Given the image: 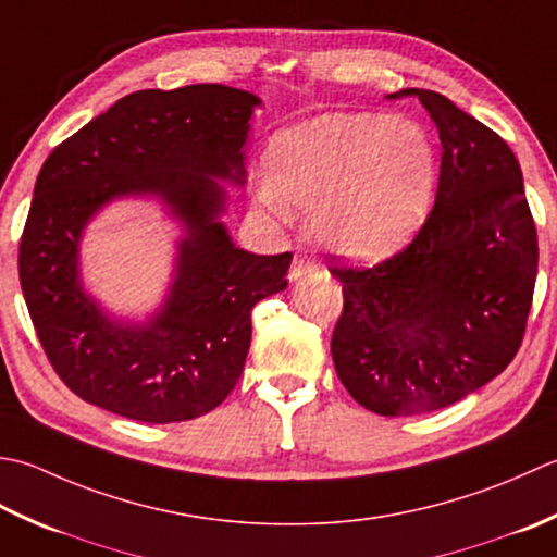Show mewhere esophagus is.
I'll return each mask as SVG.
<instances>
[{"label":"esophagus","instance_id":"esophagus-1","mask_svg":"<svg viewBox=\"0 0 557 557\" xmlns=\"http://www.w3.org/2000/svg\"><path fill=\"white\" fill-rule=\"evenodd\" d=\"M314 269V262L308 255H295L293 257V264H290V281H300L305 274H310Z\"/></svg>","mask_w":557,"mask_h":557}]
</instances>
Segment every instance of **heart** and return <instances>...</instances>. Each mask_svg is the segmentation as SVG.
Masks as SVG:
<instances>
[{
    "label": "heart",
    "mask_w": 557,
    "mask_h": 557,
    "mask_svg": "<svg viewBox=\"0 0 557 557\" xmlns=\"http://www.w3.org/2000/svg\"><path fill=\"white\" fill-rule=\"evenodd\" d=\"M259 199L314 211V235L356 262L389 257L421 228L435 195V146L421 124L372 112L320 115L274 136Z\"/></svg>",
    "instance_id": "heart-1"
}]
</instances>
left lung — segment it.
<instances>
[{"mask_svg":"<svg viewBox=\"0 0 557 557\" xmlns=\"http://www.w3.org/2000/svg\"><path fill=\"white\" fill-rule=\"evenodd\" d=\"M435 122V207L413 243L372 269H332L344 312L332 336L338 380L380 416L457 404L517 356L539 240L512 149L449 98L404 88Z\"/></svg>","mask_w":557,"mask_h":557,"instance_id":"left-lung-1","label":"left lung"}]
</instances>
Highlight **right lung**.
<instances>
[{"instance_id": "add662e5", "label": "right lung", "mask_w": 557, "mask_h": 557, "mask_svg": "<svg viewBox=\"0 0 557 557\" xmlns=\"http://www.w3.org/2000/svg\"><path fill=\"white\" fill-rule=\"evenodd\" d=\"M255 94L221 84L117 100L42 163L18 247L33 326L84 401L141 423L213 411L240 380L259 300L288 286L290 252L252 255L225 228L247 180ZM117 198H156L184 231L166 298L146 321L110 315L83 288L85 225Z\"/></svg>"}]
</instances>
